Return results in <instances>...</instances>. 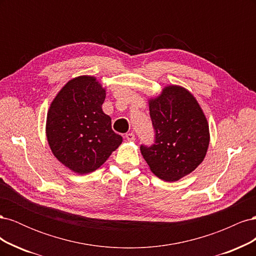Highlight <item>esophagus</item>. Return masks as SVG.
Instances as JSON below:
<instances>
[{
	"mask_svg": "<svg viewBox=\"0 0 256 256\" xmlns=\"http://www.w3.org/2000/svg\"><path fill=\"white\" fill-rule=\"evenodd\" d=\"M125 138H126V140H127V141H129V142H134V141L136 140V138H134V134L132 132H129V134H126Z\"/></svg>",
	"mask_w": 256,
	"mask_h": 256,
	"instance_id": "1",
	"label": "esophagus"
}]
</instances>
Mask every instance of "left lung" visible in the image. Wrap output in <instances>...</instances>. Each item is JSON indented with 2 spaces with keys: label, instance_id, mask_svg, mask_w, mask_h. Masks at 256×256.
Here are the masks:
<instances>
[{
  "label": "left lung",
  "instance_id": "obj_1",
  "mask_svg": "<svg viewBox=\"0 0 256 256\" xmlns=\"http://www.w3.org/2000/svg\"><path fill=\"white\" fill-rule=\"evenodd\" d=\"M156 131L150 147L141 154L150 171L166 182H177L202 164L209 146V126L196 97L180 85H166L148 99Z\"/></svg>",
  "mask_w": 256,
  "mask_h": 256
}]
</instances>
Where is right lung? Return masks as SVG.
<instances>
[{
    "label": "right lung",
    "instance_id": "1",
    "mask_svg": "<svg viewBox=\"0 0 256 256\" xmlns=\"http://www.w3.org/2000/svg\"><path fill=\"white\" fill-rule=\"evenodd\" d=\"M104 99L106 88L96 76H79L69 80L50 104L46 122L50 150L76 174L96 171L122 142L102 111Z\"/></svg>",
    "mask_w": 256,
    "mask_h": 256
}]
</instances>
